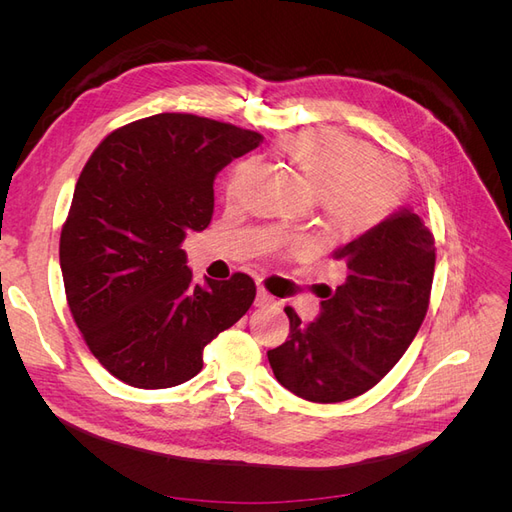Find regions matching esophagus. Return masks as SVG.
<instances>
[{
    "label": "esophagus",
    "mask_w": 512,
    "mask_h": 512,
    "mask_svg": "<svg viewBox=\"0 0 512 512\" xmlns=\"http://www.w3.org/2000/svg\"><path fill=\"white\" fill-rule=\"evenodd\" d=\"M273 303H275V299L271 297V294L265 288H258V292H256V305L258 307H269Z\"/></svg>",
    "instance_id": "obj_1"
}]
</instances>
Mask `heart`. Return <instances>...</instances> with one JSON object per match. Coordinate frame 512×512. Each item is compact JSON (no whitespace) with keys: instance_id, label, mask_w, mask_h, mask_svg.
Segmentation results:
<instances>
[{"instance_id":"obj_1","label":"heart","mask_w":512,"mask_h":512,"mask_svg":"<svg viewBox=\"0 0 512 512\" xmlns=\"http://www.w3.org/2000/svg\"><path fill=\"white\" fill-rule=\"evenodd\" d=\"M282 153L320 194L324 218L339 232H361L391 211L399 192V173L376 158L374 149L346 134L314 130L284 138ZM247 173L239 166L228 183L235 194Z\"/></svg>"}]
</instances>
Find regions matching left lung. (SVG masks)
Instances as JSON below:
<instances>
[{
    "instance_id": "left-lung-1",
    "label": "left lung",
    "mask_w": 512,
    "mask_h": 512,
    "mask_svg": "<svg viewBox=\"0 0 512 512\" xmlns=\"http://www.w3.org/2000/svg\"><path fill=\"white\" fill-rule=\"evenodd\" d=\"M333 258L344 282L322 288L314 322L286 307L288 339L267 352L277 382L316 404L363 395L404 356L427 314L436 247L425 222L399 209Z\"/></svg>"
}]
</instances>
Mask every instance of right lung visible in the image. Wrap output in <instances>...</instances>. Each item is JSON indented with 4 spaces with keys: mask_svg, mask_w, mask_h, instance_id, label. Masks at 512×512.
Listing matches in <instances>:
<instances>
[{
    "mask_svg": "<svg viewBox=\"0 0 512 512\" xmlns=\"http://www.w3.org/2000/svg\"><path fill=\"white\" fill-rule=\"evenodd\" d=\"M262 136L198 115L160 113L108 134L76 181L59 265L91 354L136 389H170L256 297L250 275L194 284L181 243L205 230L220 170Z\"/></svg>",
    "mask_w": 512,
    "mask_h": 512,
    "instance_id": "obj_1",
    "label": "right lung"
}]
</instances>
